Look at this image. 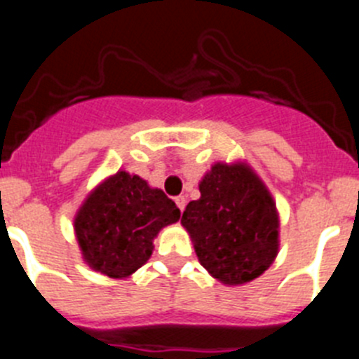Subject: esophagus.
Wrapping results in <instances>:
<instances>
[{
    "label": "esophagus",
    "instance_id": "1",
    "mask_svg": "<svg viewBox=\"0 0 359 359\" xmlns=\"http://www.w3.org/2000/svg\"><path fill=\"white\" fill-rule=\"evenodd\" d=\"M174 201H176V205H177V208H180V210H185V205H187V199H185V196H177L176 199H174Z\"/></svg>",
    "mask_w": 359,
    "mask_h": 359
}]
</instances>
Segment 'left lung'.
Returning a JSON list of instances; mask_svg holds the SVG:
<instances>
[{
    "instance_id": "8db88e82",
    "label": "left lung",
    "mask_w": 359,
    "mask_h": 359,
    "mask_svg": "<svg viewBox=\"0 0 359 359\" xmlns=\"http://www.w3.org/2000/svg\"><path fill=\"white\" fill-rule=\"evenodd\" d=\"M182 224L208 273L226 286L261 277L278 253V212L259 174L246 161H217L199 182Z\"/></svg>"
}]
</instances>
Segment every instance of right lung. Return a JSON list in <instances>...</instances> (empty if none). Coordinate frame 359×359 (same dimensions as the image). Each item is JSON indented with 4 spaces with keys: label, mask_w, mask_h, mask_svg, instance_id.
Segmentation results:
<instances>
[{
    "label": "right lung",
    "mask_w": 359,
    "mask_h": 359,
    "mask_svg": "<svg viewBox=\"0 0 359 359\" xmlns=\"http://www.w3.org/2000/svg\"><path fill=\"white\" fill-rule=\"evenodd\" d=\"M176 203L144 177L118 170L91 190L73 219L82 259L109 278H128L149 261L161 228L177 223Z\"/></svg>",
    "instance_id": "right-lung-1"
}]
</instances>
